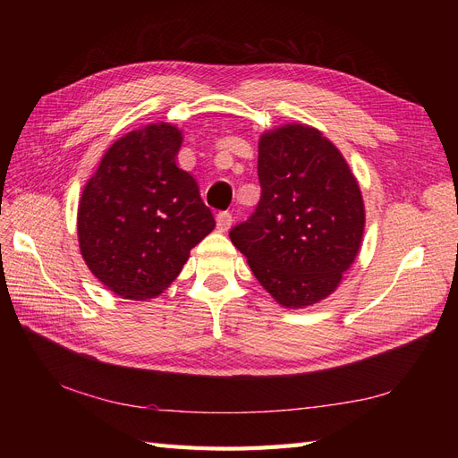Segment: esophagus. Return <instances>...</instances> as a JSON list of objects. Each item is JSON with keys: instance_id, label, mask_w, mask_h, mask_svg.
<instances>
[{"instance_id": "1", "label": "esophagus", "mask_w": 458, "mask_h": 458, "mask_svg": "<svg viewBox=\"0 0 458 458\" xmlns=\"http://www.w3.org/2000/svg\"><path fill=\"white\" fill-rule=\"evenodd\" d=\"M216 225L219 231H227L233 225V216L229 212H219L216 216Z\"/></svg>"}]
</instances>
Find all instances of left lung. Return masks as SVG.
<instances>
[{
	"label": "left lung",
	"instance_id": "obj_1",
	"mask_svg": "<svg viewBox=\"0 0 458 458\" xmlns=\"http://www.w3.org/2000/svg\"><path fill=\"white\" fill-rule=\"evenodd\" d=\"M261 197L229 231L259 284L286 308L327 298L363 239L361 191L340 150L321 131L288 123L263 133Z\"/></svg>",
	"mask_w": 458,
	"mask_h": 458
}]
</instances>
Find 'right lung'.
Listing matches in <instances>:
<instances>
[{
	"label": "right lung",
	"instance_id": "add662e5",
	"mask_svg": "<svg viewBox=\"0 0 458 458\" xmlns=\"http://www.w3.org/2000/svg\"><path fill=\"white\" fill-rule=\"evenodd\" d=\"M182 140L170 123L130 131L106 150L81 192V256L118 296H158L216 227L195 177L175 164Z\"/></svg>",
	"mask_w": 458,
	"mask_h": 458
}]
</instances>
